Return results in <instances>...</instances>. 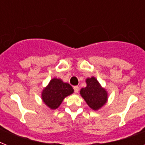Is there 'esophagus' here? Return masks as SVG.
<instances>
[{
  "label": "esophagus",
  "instance_id": "obj_1",
  "mask_svg": "<svg viewBox=\"0 0 145 145\" xmlns=\"http://www.w3.org/2000/svg\"><path fill=\"white\" fill-rule=\"evenodd\" d=\"M74 90L75 93H78V91H79V87H78L77 86H74Z\"/></svg>",
  "mask_w": 145,
  "mask_h": 145
}]
</instances>
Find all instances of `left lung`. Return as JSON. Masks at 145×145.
Wrapping results in <instances>:
<instances>
[{
    "label": "left lung",
    "mask_w": 145,
    "mask_h": 145,
    "mask_svg": "<svg viewBox=\"0 0 145 145\" xmlns=\"http://www.w3.org/2000/svg\"><path fill=\"white\" fill-rule=\"evenodd\" d=\"M86 82V87L80 91V95L93 110H99L108 100V93L94 77L87 78Z\"/></svg>",
    "instance_id": "8db88e82"
}]
</instances>
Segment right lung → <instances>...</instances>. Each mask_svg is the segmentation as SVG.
<instances>
[{
  "label": "right lung",
  "mask_w": 145,
  "mask_h": 145,
  "mask_svg": "<svg viewBox=\"0 0 145 145\" xmlns=\"http://www.w3.org/2000/svg\"><path fill=\"white\" fill-rule=\"evenodd\" d=\"M74 93L72 86L68 83H64L61 79L53 78L42 92V99L51 109H56L64 99Z\"/></svg>",
  "instance_id": "right-lung-1"
}]
</instances>
